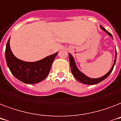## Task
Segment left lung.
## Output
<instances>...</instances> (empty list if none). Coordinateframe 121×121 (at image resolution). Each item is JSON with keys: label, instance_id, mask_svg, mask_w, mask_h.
I'll return each instance as SVG.
<instances>
[{"label": "left lung", "instance_id": "1", "mask_svg": "<svg viewBox=\"0 0 121 121\" xmlns=\"http://www.w3.org/2000/svg\"><path fill=\"white\" fill-rule=\"evenodd\" d=\"M100 29L104 30L106 33L108 34L109 36H111L112 38V35L110 32L106 30L105 29H104L103 27L100 26ZM69 61H70V69H71V71H72V73L73 74V76H74V77L77 79V81H79L80 82L82 83V84H87V85H93V84H98V83L100 82L101 81H104V79H106L108 76H109L110 74H111L112 71L113 70V68L114 67L115 64H116V57H117V52L116 50V57H115L114 62V64H113L112 68L111 69V70L109 71V72L104 75V76L102 77H100L99 78H96V79H93V78H90V77L86 76L85 74H84L82 72H81L80 70L78 69V68L77 67V65L76 64V62H75V60H74V57H72V56L70 54H69Z\"/></svg>", "mask_w": 121, "mask_h": 121}]
</instances>
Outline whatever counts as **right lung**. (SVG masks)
<instances>
[{
    "label": "right lung",
    "instance_id": "1",
    "mask_svg": "<svg viewBox=\"0 0 121 121\" xmlns=\"http://www.w3.org/2000/svg\"><path fill=\"white\" fill-rule=\"evenodd\" d=\"M10 38L5 48V59L11 73L19 81L26 84H36L48 76L52 64L58 52L36 62H26L17 59L12 54L10 47Z\"/></svg>",
    "mask_w": 121,
    "mask_h": 121
}]
</instances>
